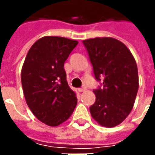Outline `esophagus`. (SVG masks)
Listing matches in <instances>:
<instances>
[{
    "label": "esophagus",
    "instance_id": "34e87169",
    "mask_svg": "<svg viewBox=\"0 0 155 155\" xmlns=\"http://www.w3.org/2000/svg\"><path fill=\"white\" fill-rule=\"evenodd\" d=\"M85 90H86V88H85V87H83V88H79V89H78V91H79V92H83V91H84Z\"/></svg>",
    "mask_w": 155,
    "mask_h": 155
}]
</instances>
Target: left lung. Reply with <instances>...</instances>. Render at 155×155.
I'll list each match as a JSON object with an SVG mask.
<instances>
[{
	"mask_svg": "<svg viewBox=\"0 0 155 155\" xmlns=\"http://www.w3.org/2000/svg\"><path fill=\"white\" fill-rule=\"evenodd\" d=\"M103 88L94 90L91 116L98 124L112 128L122 123L133 109L139 88L138 69L132 53L122 42L110 37L83 41Z\"/></svg>",
	"mask_w": 155,
	"mask_h": 155,
	"instance_id": "left-lung-1",
	"label": "left lung"
}]
</instances>
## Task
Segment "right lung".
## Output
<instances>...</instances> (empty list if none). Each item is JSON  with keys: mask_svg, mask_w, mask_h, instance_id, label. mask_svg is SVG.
<instances>
[{"mask_svg": "<svg viewBox=\"0 0 155 155\" xmlns=\"http://www.w3.org/2000/svg\"><path fill=\"white\" fill-rule=\"evenodd\" d=\"M78 42L57 36L38 39L21 69V84L29 109L40 122L56 127L71 116L78 104L69 87L64 64Z\"/></svg>", "mask_w": 155, "mask_h": 155, "instance_id": "add662e5", "label": "right lung"}]
</instances>
